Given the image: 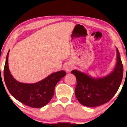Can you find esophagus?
Returning a JSON list of instances; mask_svg holds the SVG:
<instances>
[{"label": "esophagus", "mask_w": 127, "mask_h": 127, "mask_svg": "<svg viewBox=\"0 0 127 127\" xmlns=\"http://www.w3.org/2000/svg\"><path fill=\"white\" fill-rule=\"evenodd\" d=\"M65 69L66 70V71L67 72H70L72 70V66L71 64H66V66H65Z\"/></svg>", "instance_id": "esophagus-1"}]
</instances>
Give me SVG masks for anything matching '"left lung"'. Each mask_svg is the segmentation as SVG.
<instances>
[{
    "mask_svg": "<svg viewBox=\"0 0 127 127\" xmlns=\"http://www.w3.org/2000/svg\"><path fill=\"white\" fill-rule=\"evenodd\" d=\"M117 64L114 71L106 77L93 79L80 71H71L76 77L75 94L82 105L100 106L109 101L119 90L123 77V64L117 49Z\"/></svg>",
    "mask_w": 127,
    "mask_h": 127,
    "instance_id": "1",
    "label": "left lung"
}]
</instances>
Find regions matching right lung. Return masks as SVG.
Wrapping results in <instances>:
<instances>
[{"instance_id":"1","label":"right lung","mask_w":127,"mask_h":127,"mask_svg":"<svg viewBox=\"0 0 127 127\" xmlns=\"http://www.w3.org/2000/svg\"><path fill=\"white\" fill-rule=\"evenodd\" d=\"M8 52L5 63L3 77L10 94L18 101L29 107L40 108L45 106L52 99L57 83L66 75L65 71L53 73L35 84L20 83L13 77L8 69Z\"/></svg>"}]
</instances>
